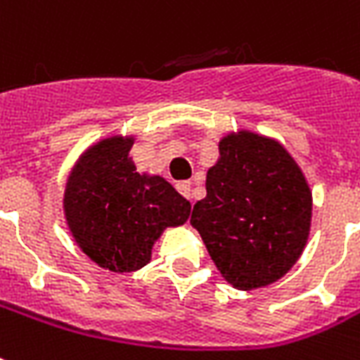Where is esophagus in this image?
I'll list each match as a JSON object with an SVG mask.
<instances>
[{
	"mask_svg": "<svg viewBox=\"0 0 360 360\" xmlns=\"http://www.w3.org/2000/svg\"><path fill=\"white\" fill-rule=\"evenodd\" d=\"M191 183H188V181H181V183H177V191L181 192V194H183V196H185V198H188L191 200Z\"/></svg>",
	"mask_w": 360,
	"mask_h": 360,
	"instance_id": "1",
	"label": "esophagus"
}]
</instances>
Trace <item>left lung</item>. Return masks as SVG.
Masks as SVG:
<instances>
[{"instance_id":"1","label":"left lung","mask_w":360,"mask_h":360,"mask_svg":"<svg viewBox=\"0 0 360 360\" xmlns=\"http://www.w3.org/2000/svg\"><path fill=\"white\" fill-rule=\"evenodd\" d=\"M219 155L191 224L232 287H266L300 259L311 224V191L276 139L241 130L219 141Z\"/></svg>"}]
</instances>
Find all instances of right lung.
Returning <instances> with one entry per match:
<instances>
[{
  "label": "right lung",
  "instance_id": "1",
  "mask_svg": "<svg viewBox=\"0 0 360 360\" xmlns=\"http://www.w3.org/2000/svg\"><path fill=\"white\" fill-rule=\"evenodd\" d=\"M134 137L113 136L79 158L64 192V213L82 253L111 271H136L155 241L191 215V202L160 175L139 174Z\"/></svg>",
  "mask_w": 360,
  "mask_h": 360
}]
</instances>
